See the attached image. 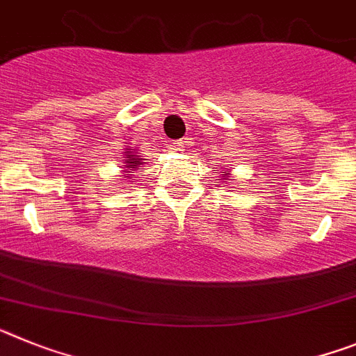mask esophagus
<instances>
[{"instance_id":"obj_1","label":"esophagus","mask_w":356,"mask_h":356,"mask_svg":"<svg viewBox=\"0 0 356 356\" xmlns=\"http://www.w3.org/2000/svg\"><path fill=\"white\" fill-rule=\"evenodd\" d=\"M186 143H188L186 140L175 141V143H172V150H174V152H184V148H186Z\"/></svg>"}]
</instances>
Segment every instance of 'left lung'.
I'll list each match as a JSON object with an SVG mask.
<instances>
[{
	"instance_id": "1",
	"label": "left lung",
	"mask_w": 356,
	"mask_h": 356,
	"mask_svg": "<svg viewBox=\"0 0 356 356\" xmlns=\"http://www.w3.org/2000/svg\"><path fill=\"white\" fill-rule=\"evenodd\" d=\"M220 177H222V181H229V177H231V174H229V170H222L220 172Z\"/></svg>"
}]
</instances>
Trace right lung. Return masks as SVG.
Listing matches in <instances>:
<instances>
[{
	"instance_id": "right-lung-1",
	"label": "right lung",
	"mask_w": 356,
	"mask_h": 356,
	"mask_svg": "<svg viewBox=\"0 0 356 356\" xmlns=\"http://www.w3.org/2000/svg\"><path fill=\"white\" fill-rule=\"evenodd\" d=\"M122 161H123V166H122L123 175H120V177L132 179L134 177V172H138V170L141 168V165H143L145 159L138 148H127L125 157H123Z\"/></svg>"
}]
</instances>
